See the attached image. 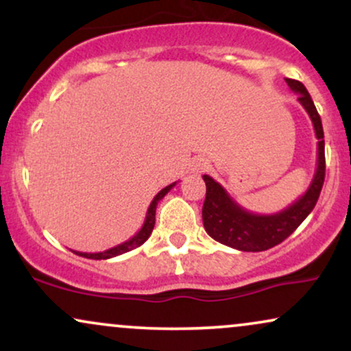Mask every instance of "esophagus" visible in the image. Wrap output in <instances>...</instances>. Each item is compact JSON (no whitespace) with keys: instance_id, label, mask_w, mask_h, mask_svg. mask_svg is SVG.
Instances as JSON below:
<instances>
[{"instance_id":"34e87169","label":"esophagus","mask_w":351,"mask_h":351,"mask_svg":"<svg viewBox=\"0 0 351 351\" xmlns=\"http://www.w3.org/2000/svg\"><path fill=\"white\" fill-rule=\"evenodd\" d=\"M208 160L203 158V156H196L191 162V171H203L208 168Z\"/></svg>"}]
</instances>
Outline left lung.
<instances>
[{"label": "left lung", "instance_id": "obj_1", "mask_svg": "<svg viewBox=\"0 0 351 351\" xmlns=\"http://www.w3.org/2000/svg\"><path fill=\"white\" fill-rule=\"evenodd\" d=\"M292 92L299 94V102L313 123L317 143V168L307 191L291 206L274 215H256L247 211L229 196V193L209 175H203L206 183V199L203 204L204 229L217 243L237 251L259 252L280 244L300 226L302 221L315 208L325 180V140L324 127L315 104L307 88L299 80L285 79Z\"/></svg>", "mask_w": 351, "mask_h": 351}]
</instances>
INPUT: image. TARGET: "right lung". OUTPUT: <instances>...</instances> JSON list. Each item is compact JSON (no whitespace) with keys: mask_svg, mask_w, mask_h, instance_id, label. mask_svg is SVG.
I'll list each match as a JSON object with an SVG mask.
<instances>
[{"mask_svg":"<svg viewBox=\"0 0 351 351\" xmlns=\"http://www.w3.org/2000/svg\"><path fill=\"white\" fill-rule=\"evenodd\" d=\"M175 183L168 184L167 188H163L162 191L158 193V195L153 198V201L150 203V206H148V211H147V216H145V223L143 226L140 228V231L136 232L135 236H132L130 239L125 241V243L115 245V247H110L107 249V251H102V252H79V251H72L74 254H77V256H82V257H87V259H95V261H102V259H110V257H115V256H120V254H125L128 251H132V249H136L138 245H142L145 241L148 239L152 234L153 228H155V213H156V204H158V201L165 198V195H167L170 189L175 186Z\"/></svg>","mask_w":351,"mask_h":351,"instance_id":"right-lung-1","label":"right lung"}]
</instances>
